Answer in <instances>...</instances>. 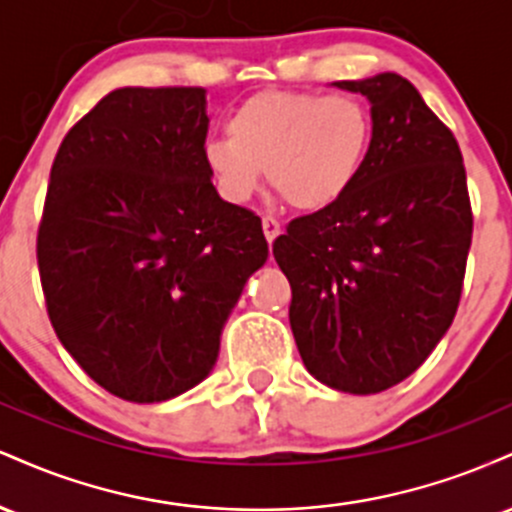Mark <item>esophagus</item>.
<instances>
[{
	"label": "esophagus",
	"mask_w": 512,
	"mask_h": 512,
	"mask_svg": "<svg viewBox=\"0 0 512 512\" xmlns=\"http://www.w3.org/2000/svg\"><path fill=\"white\" fill-rule=\"evenodd\" d=\"M262 231H264V238H267V243L272 245L274 240L279 238V233H281L279 221L272 219V216H264V219H262Z\"/></svg>",
	"instance_id": "1"
}]
</instances>
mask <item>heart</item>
<instances>
[{
  "label": "heart",
  "mask_w": 512,
  "mask_h": 512,
  "mask_svg": "<svg viewBox=\"0 0 512 512\" xmlns=\"http://www.w3.org/2000/svg\"><path fill=\"white\" fill-rule=\"evenodd\" d=\"M373 142V117L356 96L262 91L228 117V134L204 142L219 195L243 204L267 170L269 185L301 211L332 207L356 185Z\"/></svg>",
  "instance_id": "b5f03b06"
}]
</instances>
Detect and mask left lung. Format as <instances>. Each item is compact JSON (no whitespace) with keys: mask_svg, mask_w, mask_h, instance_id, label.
Segmentation results:
<instances>
[{"mask_svg":"<svg viewBox=\"0 0 512 512\" xmlns=\"http://www.w3.org/2000/svg\"><path fill=\"white\" fill-rule=\"evenodd\" d=\"M370 103L373 142L356 185L274 240L308 373L375 395L445 337L460 303L472 207L457 139L404 76L334 81Z\"/></svg>","mask_w":512,"mask_h":512,"instance_id":"1","label":"left lung"}]
</instances>
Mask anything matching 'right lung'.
Segmentation results:
<instances>
[{
    "instance_id": "right-lung-1",
    "label": "right lung",
    "mask_w": 512,
    "mask_h": 512,
    "mask_svg": "<svg viewBox=\"0 0 512 512\" xmlns=\"http://www.w3.org/2000/svg\"><path fill=\"white\" fill-rule=\"evenodd\" d=\"M207 129L204 88H115L52 163L38 231L50 322L127 402H166L207 378L228 315L269 257L260 216L211 182Z\"/></svg>"
}]
</instances>
